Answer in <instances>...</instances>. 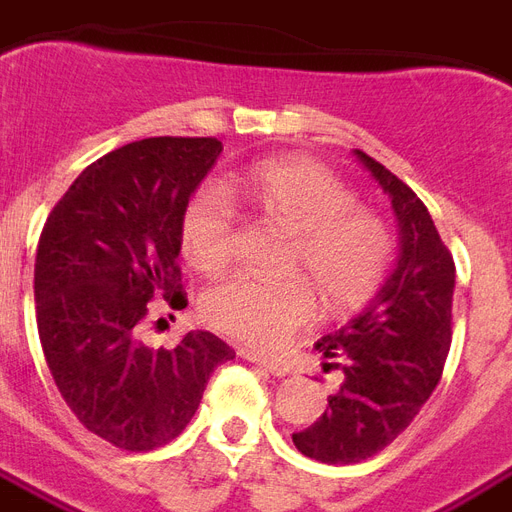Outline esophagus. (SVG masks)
Here are the masks:
<instances>
[{"instance_id": "obj_1", "label": "esophagus", "mask_w": 512, "mask_h": 512, "mask_svg": "<svg viewBox=\"0 0 512 512\" xmlns=\"http://www.w3.org/2000/svg\"><path fill=\"white\" fill-rule=\"evenodd\" d=\"M239 354L244 357V360L255 362V365H260L263 370H268L271 376H287V370H290L287 365H282V362L271 360V357H263V354H255V351H249V349H241Z\"/></svg>"}]
</instances>
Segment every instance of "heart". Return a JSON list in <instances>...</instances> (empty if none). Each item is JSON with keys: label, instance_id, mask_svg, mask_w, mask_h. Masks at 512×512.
<instances>
[{"label": "heart", "instance_id": "obj_1", "mask_svg": "<svg viewBox=\"0 0 512 512\" xmlns=\"http://www.w3.org/2000/svg\"><path fill=\"white\" fill-rule=\"evenodd\" d=\"M265 222L292 233L287 268L306 273L333 311L368 303L395 260V233L341 177L311 158H273L230 190ZM182 255L195 271L217 273L236 255V220L212 187L190 198L179 222ZM206 322L233 341L276 349L317 314L306 279L260 282L233 276L201 303Z\"/></svg>", "mask_w": 512, "mask_h": 512}]
</instances>
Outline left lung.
<instances>
[{
	"label": "left lung",
	"mask_w": 512,
	"mask_h": 512,
	"mask_svg": "<svg viewBox=\"0 0 512 512\" xmlns=\"http://www.w3.org/2000/svg\"><path fill=\"white\" fill-rule=\"evenodd\" d=\"M357 158L389 193L400 222V257L360 317L317 341L325 368L343 370L325 413L292 435L300 454L357 464L405 432L438 386L454 325V255L421 198L362 150Z\"/></svg>",
	"instance_id": "1"
}]
</instances>
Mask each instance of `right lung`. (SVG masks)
I'll return each instance as SVG.
<instances>
[{"label":"right lung","instance_id":"right-lung-1","mask_svg":"<svg viewBox=\"0 0 512 512\" xmlns=\"http://www.w3.org/2000/svg\"><path fill=\"white\" fill-rule=\"evenodd\" d=\"M220 152L214 136L117 147L74 179L39 236L34 300L45 362L80 424L123 451L171 443L212 370L236 357L204 330L171 349L142 341L155 308L187 306L179 222Z\"/></svg>","mask_w":512,"mask_h":512}]
</instances>
